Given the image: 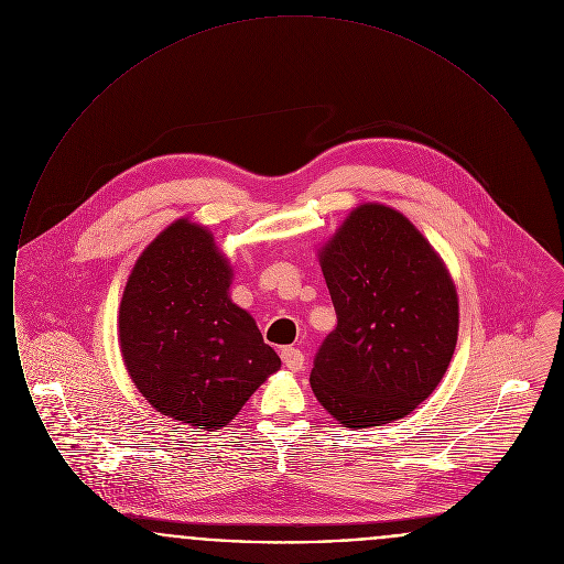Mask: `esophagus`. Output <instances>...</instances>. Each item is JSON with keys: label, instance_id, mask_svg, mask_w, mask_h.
I'll use <instances>...</instances> for the list:
<instances>
[{"label": "esophagus", "instance_id": "34e87169", "mask_svg": "<svg viewBox=\"0 0 564 564\" xmlns=\"http://www.w3.org/2000/svg\"><path fill=\"white\" fill-rule=\"evenodd\" d=\"M281 361L292 372H300L304 368V355H302V350L294 349V347L281 349Z\"/></svg>", "mask_w": 564, "mask_h": 564}]
</instances>
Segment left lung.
<instances>
[{
  "label": "left lung",
  "mask_w": 564,
  "mask_h": 564,
  "mask_svg": "<svg viewBox=\"0 0 564 564\" xmlns=\"http://www.w3.org/2000/svg\"><path fill=\"white\" fill-rule=\"evenodd\" d=\"M336 329L311 387L350 430L398 421L427 400L453 359L458 297L423 235L384 205H361L322 251Z\"/></svg>",
  "instance_id": "obj_1"
}]
</instances>
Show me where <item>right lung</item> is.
<instances>
[{
  "label": "right lung",
  "mask_w": 564,
  "mask_h": 564,
  "mask_svg": "<svg viewBox=\"0 0 564 564\" xmlns=\"http://www.w3.org/2000/svg\"><path fill=\"white\" fill-rule=\"evenodd\" d=\"M228 288L214 237L180 219L137 260L120 304V349L137 389L198 430L232 421L281 366Z\"/></svg>",
  "instance_id": "obj_1"
}]
</instances>
